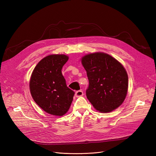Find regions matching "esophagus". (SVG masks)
<instances>
[{"label": "esophagus", "mask_w": 156, "mask_h": 156, "mask_svg": "<svg viewBox=\"0 0 156 156\" xmlns=\"http://www.w3.org/2000/svg\"><path fill=\"white\" fill-rule=\"evenodd\" d=\"M83 96V92L82 90H77L75 92V96L76 97H81Z\"/></svg>", "instance_id": "1"}]
</instances>
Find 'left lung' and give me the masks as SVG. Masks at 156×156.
<instances>
[{
	"mask_svg": "<svg viewBox=\"0 0 156 156\" xmlns=\"http://www.w3.org/2000/svg\"><path fill=\"white\" fill-rule=\"evenodd\" d=\"M89 81L86 95L96 109L109 112L124 102L128 88L126 70L111 55L98 52L81 58Z\"/></svg>",
	"mask_w": 156,
	"mask_h": 156,
	"instance_id": "obj_1",
	"label": "left lung"
}]
</instances>
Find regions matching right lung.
Instances as JSON below:
<instances>
[{"mask_svg":"<svg viewBox=\"0 0 156 156\" xmlns=\"http://www.w3.org/2000/svg\"><path fill=\"white\" fill-rule=\"evenodd\" d=\"M69 57L51 55L38 62L32 73L29 83L33 100L50 115L63 116L70 107L75 92L69 88L62 74V68Z\"/></svg>","mask_w":156,"mask_h":156,"instance_id":"1","label":"right lung"}]
</instances>
